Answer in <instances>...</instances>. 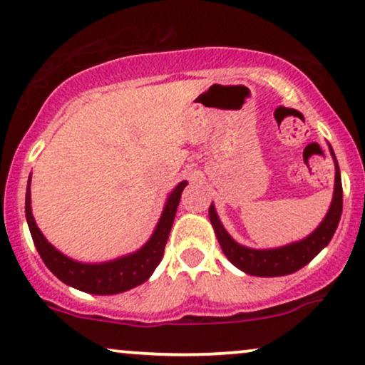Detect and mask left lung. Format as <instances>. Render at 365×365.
Segmentation results:
<instances>
[{
	"label": "left lung",
	"instance_id": "left-lung-1",
	"mask_svg": "<svg viewBox=\"0 0 365 365\" xmlns=\"http://www.w3.org/2000/svg\"><path fill=\"white\" fill-rule=\"evenodd\" d=\"M331 156L334 159V194L328 215L324 216L322 223L304 240L293 242L278 249H250L237 244L228 232L221 225L220 217L216 215V209L211 204L209 207V220L215 228L216 238L220 242L221 250L228 257V261L242 269L247 274L252 276H284L292 274L295 271L302 269L305 264H309L317 254L329 244L333 238L336 226L340 223L341 207H343V188L340 168H338L336 156L331 149Z\"/></svg>",
	"mask_w": 365,
	"mask_h": 365
}]
</instances>
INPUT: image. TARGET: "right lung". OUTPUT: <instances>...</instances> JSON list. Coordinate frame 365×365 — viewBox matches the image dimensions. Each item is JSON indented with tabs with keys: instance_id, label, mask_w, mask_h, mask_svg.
Wrapping results in <instances>:
<instances>
[{
	"instance_id": "add662e5",
	"label": "right lung",
	"mask_w": 365,
	"mask_h": 365,
	"mask_svg": "<svg viewBox=\"0 0 365 365\" xmlns=\"http://www.w3.org/2000/svg\"><path fill=\"white\" fill-rule=\"evenodd\" d=\"M185 187L187 182H180L170 194L165 209H163V215L156 225V230H154L148 244L140 247L137 252L123 255V257L110 262H77L63 255L60 250L54 249L46 240L41 230L37 228L34 216H32L31 178H29L27 192H25V217H27V225L37 252H39L41 259L58 279H61L68 287H73L86 293L115 295V293L127 292L130 288L139 287V284L148 282L149 276L154 273L158 264L161 262L163 254H165V245L168 242L171 226H173L175 215H177L178 202L182 199V192Z\"/></svg>"
}]
</instances>
